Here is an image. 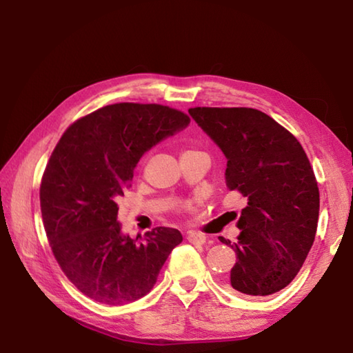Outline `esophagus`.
<instances>
[{"instance_id":"obj_1","label":"esophagus","mask_w":353,"mask_h":353,"mask_svg":"<svg viewBox=\"0 0 353 353\" xmlns=\"http://www.w3.org/2000/svg\"><path fill=\"white\" fill-rule=\"evenodd\" d=\"M186 239H188V241L192 244H203V243H206V235L201 234V232H197V230H190Z\"/></svg>"}]
</instances>
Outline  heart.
Instances as JSON below:
<instances>
[{
	"label": "heart",
	"mask_w": 353,
	"mask_h": 353,
	"mask_svg": "<svg viewBox=\"0 0 353 353\" xmlns=\"http://www.w3.org/2000/svg\"><path fill=\"white\" fill-rule=\"evenodd\" d=\"M185 153H186V152H185Z\"/></svg>",
	"instance_id": "obj_1"
}]
</instances>
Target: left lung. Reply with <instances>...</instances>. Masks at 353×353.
<instances>
[{
	"label": "left lung",
	"mask_w": 353,
	"mask_h": 353,
	"mask_svg": "<svg viewBox=\"0 0 353 353\" xmlns=\"http://www.w3.org/2000/svg\"><path fill=\"white\" fill-rule=\"evenodd\" d=\"M228 159L226 185L247 199L236 223L229 285L270 296L294 279L316 238L320 194L305 150L272 117L250 108L188 110Z\"/></svg>",
	"instance_id": "8db88e82"
}]
</instances>
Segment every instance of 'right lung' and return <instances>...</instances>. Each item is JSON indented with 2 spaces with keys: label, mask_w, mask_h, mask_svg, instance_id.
Instances as JSON below:
<instances>
[{
  "label": "right lung",
  "mask_w": 353,
  "mask_h": 353,
  "mask_svg": "<svg viewBox=\"0 0 353 353\" xmlns=\"http://www.w3.org/2000/svg\"><path fill=\"white\" fill-rule=\"evenodd\" d=\"M190 121L161 104L117 103L77 119L57 142L41 183L43 228L65 276L92 301L144 297L182 243L177 229L156 228L137 244L121 232L117 199L142 154Z\"/></svg>",
  "instance_id": "add662e5"
}]
</instances>
